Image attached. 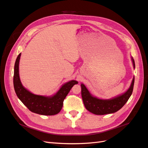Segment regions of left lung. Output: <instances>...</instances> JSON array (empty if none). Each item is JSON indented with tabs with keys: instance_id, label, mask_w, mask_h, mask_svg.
<instances>
[{
	"instance_id": "left-lung-1",
	"label": "left lung",
	"mask_w": 148,
	"mask_h": 148,
	"mask_svg": "<svg viewBox=\"0 0 148 148\" xmlns=\"http://www.w3.org/2000/svg\"><path fill=\"white\" fill-rule=\"evenodd\" d=\"M132 60L134 68H135V61L133 57H132ZM134 82L135 78H133L130 87L126 92L122 95L109 100L100 99L92 96L86 86L82 84V96L84 105L88 111L96 115H105L116 112L122 108L131 96Z\"/></svg>"
}]
</instances>
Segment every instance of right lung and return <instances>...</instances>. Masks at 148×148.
<instances>
[{"label":"right lung","mask_w":148,"mask_h":148,"mask_svg":"<svg viewBox=\"0 0 148 148\" xmlns=\"http://www.w3.org/2000/svg\"><path fill=\"white\" fill-rule=\"evenodd\" d=\"M21 53L18 56L15 64L13 86L16 96L23 104L32 112L44 115L57 114L61 110L65 98L73 85L78 82L75 80L65 83L55 95L52 97L36 95L22 86L19 77V62Z\"/></svg>","instance_id":"obj_1"}]
</instances>
